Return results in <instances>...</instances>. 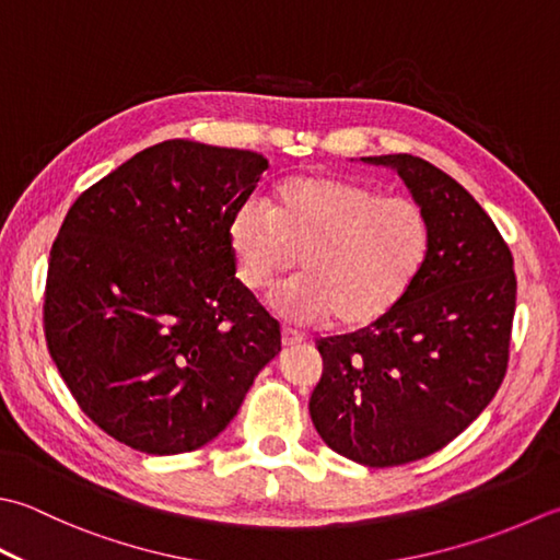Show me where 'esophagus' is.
Instances as JSON below:
<instances>
[{"mask_svg": "<svg viewBox=\"0 0 560 560\" xmlns=\"http://www.w3.org/2000/svg\"><path fill=\"white\" fill-rule=\"evenodd\" d=\"M303 342H305V337L301 332L291 330V327H283V330H281V345L283 347H295V345H303Z\"/></svg>", "mask_w": 560, "mask_h": 560, "instance_id": "esophagus-1", "label": "esophagus"}]
</instances>
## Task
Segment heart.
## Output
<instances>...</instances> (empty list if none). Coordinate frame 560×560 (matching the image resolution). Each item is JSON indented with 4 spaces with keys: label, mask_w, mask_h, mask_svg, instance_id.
I'll list each match as a JSON object with an SVG mask.
<instances>
[{
    "label": "heart",
    "mask_w": 560,
    "mask_h": 560,
    "mask_svg": "<svg viewBox=\"0 0 560 560\" xmlns=\"http://www.w3.org/2000/svg\"><path fill=\"white\" fill-rule=\"evenodd\" d=\"M240 283L271 287L301 255L303 273L271 293V305L295 323L335 317L345 330L376 325L408 295L430 255L424 208L405 196L330 174L281 182L273 208L240 203L225 228Z\"/></svg>",
    "instance_id": "heart-1"
}]
</instances>
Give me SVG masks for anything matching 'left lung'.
Returning <instances> with one entry per match:
<instances>
[{"label": "left lung", "instance_id": "1", "mask_svg": "<svg viewBox=\"0 0 560 560\" xmlns=\"http://www.w3.org/2000/svg\"><path fill=\"white\" fill-rule=\"evenodd\" d=\"M398 172L430 218L418 281L376 325L317 342L311 418L332 452L371 468L440 452L495 398L517 305L512 252L462 184L422 158H361Z\"/></svg>", "mask_w": 560, "mask_h": 560}]
</instances>
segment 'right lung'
I'll use <instances>...</instances> for the list:
<instances>
[{"instance_id":"right-lung-1","label":"right lung","mask_w":560,"mask_h":560,"mask_svg":"<svg viewBox=\"0 0 560 560\" xmlns=\"http://www.w3.org/2000/svg\"><path fill=\"white\" fill-rule=\"evenodd\" d=\"M259 152L164 140L80 194L48 261L46 342L86 418L145 454L194 452L281 352L225 228Z\"/></svg>"}]
</instances>
